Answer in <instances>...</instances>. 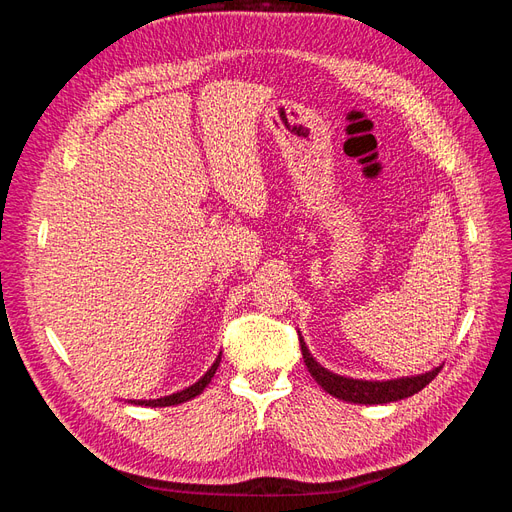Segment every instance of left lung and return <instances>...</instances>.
I'll use <instances>...</instances> for the list:
<instances>
[{"mask_svg": "<svg viewBox=\"0 0 512 512\" xmlns=\"http://www.w3.org/2000/svg\"><path fill=\"white\" fill-rule=\"evenodd\" d=\"M299 342H301V352H303V361L309 369L312 378L322 386L329 395L344 399L348 404H391V401H399L412 397L414 393L423 391L425 386L440 374V367L425 371L421 376H412V378H397V380H354L346 376H337L333 371L324 369L312 354H309L303 337L299 333Z\"/></svg>", "mask_w": 512, "mask_h": 512, "instance_id": "left-lung-1", "label": "left lung"}]
</instances>
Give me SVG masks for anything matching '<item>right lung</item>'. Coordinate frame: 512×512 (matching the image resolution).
Returning <instances> with one entry per match:
<instances>
[{
    "label": "right lung",
    "mask_w": 512,
    "mask_h": 512,
    "mask_svg": "<svg viewBox=\"0 0 512 512\" xmlns=\"http://www.w3.org/2000/svg\"><path fill=\"white\" fill-rule=\"evenodd\" d=\"M220 361H222V354H218V359H215V363L209 367L207 374L200 378L198 382H194L192 386H188V389L183 391H177L173 395H166V397H160V399H130V404H136V406H147V408H166V406H177V404H183V401H190L194 399L196 395H200L205 391V386L211 382L213 374L218 371L220 367Z\"/></svg>",
    "instance_id": "right-lung-1"
}]
</instances>
